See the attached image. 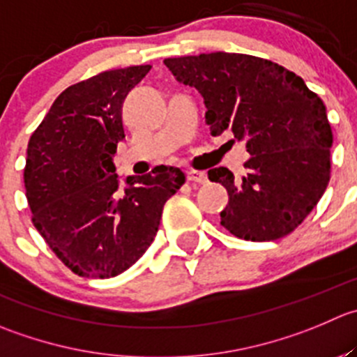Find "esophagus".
<instances>
[{"mask_svg":"<svg viewBox=\"0 0 357 357\" xmlns=\"http://www.w3.org/2000/svg\"><path fill=\"white\" fill-rule=\"evenodd\" d=\"M186 179L192 183H200V185H204V183H207V174L202 171H190L188 174H186Z\"/></svg>","mask_w":357,"mask_h":357,"instance_id":"obj_1","label":"esophagus"}]
</instances>
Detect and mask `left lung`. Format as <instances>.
<instances>
[{
    "label": "left lung",
    "instance_id": "8db88e82",
    "mask_svg": "<svg viewBox=\"0 0 357 357\" xmlns=\"http://www.w3.org/2000/svg\"><path fill=\"white\" fill-rule=\"evenodd\" d=\"M164 64L200 92L211 136L231 132L251 155L241 179L227 167L207 172L228 192L221 225L252 242L291 234L330 181L333 134L319 96L293 71L255 55L213 52Z\"/></svg>",
    "mask_w": 357,
    "mask_h": 357
}]
</instances>
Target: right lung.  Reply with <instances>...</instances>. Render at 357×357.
<instances>
[{
	"instance_id": "obj_1",
	"label": "right lung",
	"mask_w": 357,
	"mask_h": 357,
	"mask_svg": "<svg viewBox=\"0 0 357 357\" xmlns=\"http://www.w3.org/2000/svg\"><path fill=\"white\" fill-rule=\"evenodd\" d=\"M151 66L99 73L68 86L27 144L24 185L31 220L79 278L122 274L157 235L164 204L185 183L178 167L129 176L120 188L113 155L126 137L122 105Z\"/></svg>"
}]
</instances>
